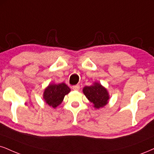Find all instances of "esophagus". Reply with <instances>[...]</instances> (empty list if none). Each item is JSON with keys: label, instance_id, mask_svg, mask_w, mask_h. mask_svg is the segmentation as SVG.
Returning <instances> with one entry per match:
<instances>
[{"label": "esophagus", "instance_id": "esophagus-1", "mask_svg": "<svg viewBox=\"0 0 154 154\" xmlns=\"http://www.w3.org/2000/svg\"><path fill=\"white\" fill-rule=\"evenodd\" d=\"M72 88L75 91H79L80 89V86L79 85H75V86H72Z\"/></svg>", "mask_w": 154, "mask_h": 154}]
</instances>
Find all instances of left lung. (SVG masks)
<instances>
[{
  "instance_id": "left-lung-1",
  "label": "left lung",
  "mask_w": 154,
  "mask_h": 154,
  "mask_svg": "<svg viewBox=\"0 0 154 154\" xmlns=\"http://www.w3.org/2000/svg\"><path fill=\"white\" fill-rule=\"evenodd\" d=\"M83 93L96 109L104 107L109 103V91L98 82H94L91 86H85L83 88Z\"/></svg>"
}]
</instances>
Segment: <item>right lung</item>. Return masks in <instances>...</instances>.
Returning <instances> with one entry per match:
<instances>
[{"label":"right lung","mask_w":154,"mask_h":154,"mask_svg":"<svg viewBox=\"0 0 154 154\" xmlns=\"http://www.w3.org/2000/svg\"><path fill=\"white\" fill-rule=\"evenodd\" d=\"M70 91L71 89L64 83H49L43 91V98L45 103L55 109L62 103Z\"/></svg>","instance_id":"1"}]
</instances>
